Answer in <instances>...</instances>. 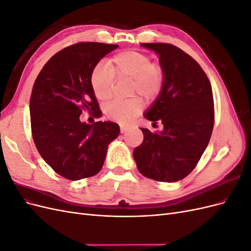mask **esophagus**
I'll list each match as a JSON object with an SVG mask.
<instances>
[{
  "label": "esophagus",
  "instance_id": "34e87169",
  "mask_svg": "<svg viewBox=\"0 0 251 251\" xmlns=\"http://www.w3.org/2000/svg\"><path fill=\"white\" fill-rule=\"evenodd\" d=\"M127 130H128V127H127V126H123V125H120V132H121V134H125L126 132H127Z\"/></svg>",
  "mask_w": 251,
  "mask_h": 251
}]
</instances>
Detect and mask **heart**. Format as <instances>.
<instances>
[{
  "label": "heart",
  "instance_id": "obj_1",
  "mask_svg": "<svg viewBox=\"0 0 251 251\" xmlns=\"http://www.w3.org/2000/svg\"><path fill=\"white\" fill-rule=\"evenodd\" d=\"M114 76L133 79L132 93L151 100L160 92L163 74L160 68L154 65L150 56L138 51H124L108 60L107 66L97 65L91 73L90 82L98 100H109L112 95ZM142 110L139 98L127 100H114L105 107V114L120 124H128Z\"/></svg>",
  "mask_w": 251,
  "mask_h": 251
}]
</instances>
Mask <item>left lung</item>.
<instances>
[{
  "label": "left lung",
  "mask_w": 251,
  "mask_h": 251,
  "mask_svg": "<svg viewBox=\"0 0 251 251\" xmlns=\"http://www.w3.org/2000/svg\"><path fill=\"white\" fill-rule=\"evenodd\" d=\"M159 56L162 88L143 116L161 121L163 130L140 128L143 141L133 151L144 177L161 182L185 178L207 148L214 128V97L206 74L196 60L171 44H141Z\"/></svg>",
  "instance_id": "left-lung-1"
}]
</instances>
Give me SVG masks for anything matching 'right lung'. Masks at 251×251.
<instances>
[{"label":"right lung","instance_id":"1","mask_svg":"<svg viewBox=\"0 0 251 251\" xmlns=\"http://www.w3.org/2000/svg\"><path fill=\"white\" fill-rule=\"evenodd\" d=\"M117 45L78 43L57 52L37 75L29 109L32 137L50 168L69 180L92 177L102 168L109 144L118 137L112 121L81 123L87 109L100 116L91 73Z\"/></svg>","mask_w":251,"mask_h":251}]
</instances>
